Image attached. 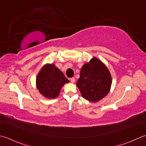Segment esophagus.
I'll return each instance as SVG.
<instances>
[{"mask_svg":"<svg viewBox=\"0 0 146 146\" xmlns=\"http://www.w3.org/2000/svg\"><path fill=\"white\" fill-rule=\"evenodd\" d=\"M75 77H72V78H70V81H71V82H72V83H74V82H75Z\"/></svg>","mask_w":146,"mask_h":146,"instance_id":"34e87169","label":"esophagus"}]
</instances>
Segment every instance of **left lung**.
<instances>
[{
	"label": "left lung",
	"instance_id": "obj_1",
	"mask_svg": "<svg viewBox=\"0 0 146 146\" xmlns=\"http://www.w3.org/2000/svg\"><path fill=\"white\" fill-rule=\"evenodd\" d=\"M111 81L108 68L98 58H93L82 66L77 86L84 99L97 102L108 94Z\"/></svg>",
	"mask_w": 146,
	"mask_h": 146
}]
</instances>
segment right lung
<instances>
[{"label":"right lung","instance_id":"right-lung-1","mask_svg":"<svg viewBox=\"0 0 146 146\" xmlns=\"http://www.w3.org/2000/svg\"><path fill=\"white\" fill-rule=\"evenodd\" d=\"M69 81L53 64H47L41 69L36 79V87L40 93L47 98L58 96L61 88Z\"/></svg>","mask_w":146,"mask_h":146}]
</instances>
